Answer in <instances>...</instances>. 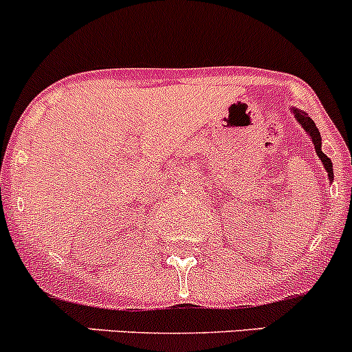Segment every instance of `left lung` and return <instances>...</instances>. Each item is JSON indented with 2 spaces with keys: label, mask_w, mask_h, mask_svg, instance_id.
Returning a JSON list of instances; mask_svg holds the SVG:
<instances>
[{
  "label": "left lung",
  "mask_w": 352,
  "mask_h": 352,
  "mask_svg": "<svg viewBox=\"0 0 352 352\" xmlns=\"http://www.w3.org/2000/svg\"><path fill=\"white\" fill-rule=\"evenodd\" d=\"M293 112H294V116H296L298 122H300L301 126H303V129L307 131L308 136H310L311 143H314V146H315V151H317L318 158H320V160H322V163H324L325 170H327V172H329V179H330V182H332V180H333V173H332V162H330V158H329L327 155L322 153V150H320V146H322V138H320V133H318V129H317V127H315V122H314V120L310 119V117L307 116V113L301 112V110L293 109Z\"/></svg>",
  "instance_id": "8db88e82"
}]
</instances>
